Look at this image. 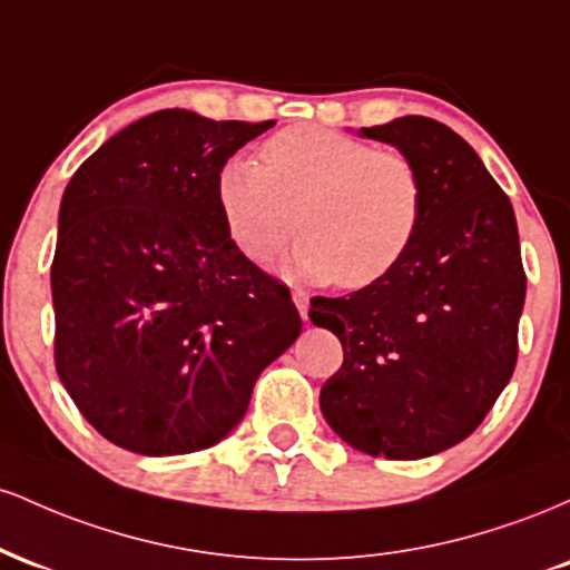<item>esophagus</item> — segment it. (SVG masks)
Wrapping results in <instances>:
<instances>
[{"label":"esophagus","instance_id":"esophagus-1","mask_svg":"<svg viewBox=\"0 0 570 570\" xmlns=\"http://www.w3.org/2000/svg\"><path fill=\"white\" fill-rule=\"evenodd\" d=\"M292 299H294V305H297L299 316L307 318V294L305 292H292Z\"/></svg>","mask_w":570,"mask_h":570}]
</instances>
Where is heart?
Masks as SVG:
<instances>
[{
	"mask_svg": "<svg viewBox=\"0 0 570 570\" xmlns=\"http://www.w3.org/2000/svg\"><path fill=\"white\" fill-rule=\"evenodd\" d=\"M259 160H227L214 195L233 244L265 263L294 233L286 271L340 289H367L402 265L421 233L426 185L399 149L324 126H292L259 147Z\"/></svg>",
	"mask_w": 570,
	"mask_h": 570,
	"instance_id": "heart-1",
	"label": "heart"
}]
</instances>
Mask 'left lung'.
Returning a JSON list of instances; mask_svg holds the SVG:
<instances>
[{
    "mask_svg": "<svg viewBox=\"0 0 570 570\" xmlns=\"http://www.w3.org/2000/svg\"><path fill=\"white\" fill-rule=\"evenodd\" d=\"M362 134L415 163L426 214L391 276L311 299L345 353L322 412L351 448L412 461L466 440L512 377L525 271L512 203L472 144L421 115Z\"/></svg>",
    "mask_w": 570,
    "mask_h": 570,
    "instance_id": "1",
    "label": "left lung"
}]
</instances>
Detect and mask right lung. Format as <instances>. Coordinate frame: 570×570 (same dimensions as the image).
I'll use <instances>...</instances> for the list:
<instances>
[{"instance_id":"right-lung-1","label":"right lung","mask_w":570,"mask_h":570,"mask_svg":"<svg viewBox=\"0 0 570 570\" xmlns=\"http://www.w3.org/2000/svg\"><path fill=\"white\" fill-rule=\"evenodd\" d=\"M273 126L160 109L104 141L63 189L56 370L85 421L130 453L217 444L303 330L214 195L219 168Z\"/></svg>"}]
</instances>
